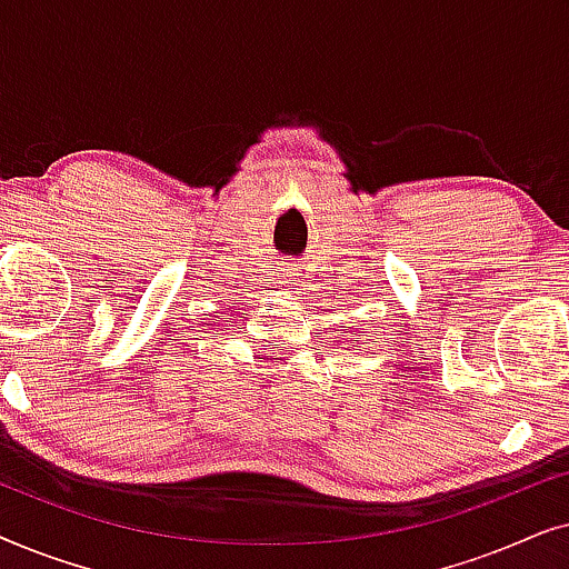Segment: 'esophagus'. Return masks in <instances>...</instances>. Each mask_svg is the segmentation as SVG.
Instances as JSON below:
<instances>
[{
	"label": "esophagus",
	"instance_id": "obj_1",
	"mask_svg": "<svg viewBox=\"0 0 569 569\" xmlns=\"http://www.w3.org/2000/svg\"><path fill=\"white\" fill-rule=\"evenodd\" d=\"M284 274H287V277H292V274H295V269H292V267H284Z\"/></svg>",
	"mask_w": 569,
	"mask_h": 569
}]
</instances>
